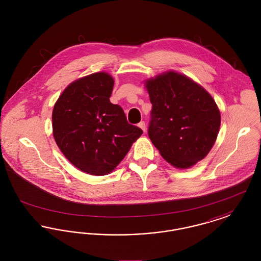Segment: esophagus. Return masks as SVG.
I'll use <instances>...</instances> for the list:
<instances>
[{"label":"esophagus","mask_w":261,"mask_h":261,"mask_svg":"<svg viewBox=\"0 0 261 261\" xmlns=\"http://www.w3.org/2000/svg\"><path fill=\"white\" fill-rule=\"evenodd\" d=\"M138 126L144 131V132H146V123H145V121H141Z\"/></svg>","instance_id":"34e87169"}]
</instances>
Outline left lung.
I'll list each match as a JSON object with an SVG mask.
<instances>
[{
	"mask_svg": "<svg viewBox=\"0 0 261 261\" xmlns=\"http://www.w3.org/2000/svg\"><path fill=\"white\" fill-rule=\"evenodd\" d=\"M152 105L149 139L176 168L203 160L219 132L218 107L205 89L186 75L164 72L146 81Z\"/></svg>",
	"mask_w": 261,
	"mask_h": 261,
	"instance_id": "8db88e82",
	"label": "left lung"
}]
</instances>
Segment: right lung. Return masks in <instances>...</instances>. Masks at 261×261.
Returning <instances> with one entry per match:
<instances>
[{"mask_svg":"<svg viewBox=\"0 0 261 261\" xmlns=\"http://www.w3.org/2000/svg\"><path fill=\"white\" fill-rule=\"evenodd\" d=\"M113 85L109 73L88 75L69 84L54 107L55 141L64 156L85 173H111L143 134L127 122L120 106L111 102Z\"/></svg>","mask_w":261,"mask_h":261,"instance_id":"add662e5","label":"right lung"}]
</instances>
